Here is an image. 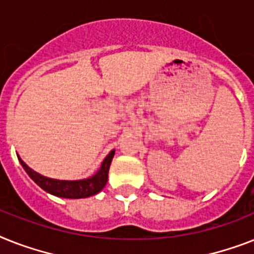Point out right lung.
<instances>
[{
    "instance_id": "obj_1",
    "label": "right lung",
    "mask_w": 254,
    "mask_h": 254,
    "mask_svg": "<svg viewBox=\"0 0 254 254\" xmlns=\"http://www.w3.org/2000/svg\"><path fill=\"white\" fill-rule=\"evenodd\" d=\"M113 156H115V150L109 152L106 156V159L103 160L102 166L98 170V172L87 179H82V180H57V179H51V177H45L43 175L38 174L36 171L27 166L23 160L19 159V163L27 172V175L32 179V180L39 185V187L45 190L47 193H51L57 197H63V198H87L95 195L96 193L102 190L103 188L106 187L107 180H108V171L111 162H112Z\"/></svg>"
}]
</instances>
